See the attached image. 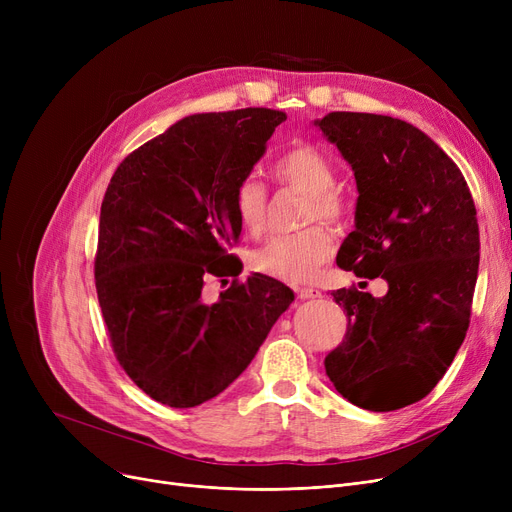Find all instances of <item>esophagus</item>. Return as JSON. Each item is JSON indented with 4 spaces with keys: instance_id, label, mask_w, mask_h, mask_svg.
<instances>
[{
    "instance_id": "34e87169",
    "label": "esophagus",
    "mask_w": 512,
    "mask_h": 512,
    "mask_svg": "<svg viewBox=\"0 0 512 512\" xmlns=\"http://www.w3.org/2000/svg\"><path fill=\"white\" fill-rule=\"evenodd\" d=\"M297 294H299L301 301H309V299H319V297H321V292H319L317 288H313V286L297 288Z\"/></svg>"
}]
</instances>
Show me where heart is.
I'll return each instance as SVG.
<instances>
[{"instance_id": "1", "label": "heart", "mask_w": 512, "mask_h": 512, "mask_svg": "<svg viewBox=\"0 0 512 512\" xmlns=\"http://www.w3.org/2000/svg\"><path fill=\"white\" fill-rule=\"evenodd\" d=\"M274 176L286 186L307 193L303 222L317 218L338 222L344 215V201L334 188L336 176L326 155L311 145H299L286 151L274 166ZM234 213L240 228L259 236L267 226V191L249 176L236 186ZM336 251L334 234L324 226H311L294 234H280L265 242L251 257L257 272L290 282L305 284L317 278L321 265L328 263Z\"/></svg>"}]
</instances>
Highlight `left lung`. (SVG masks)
I'll return each instance as SVG.
<instances>
[{"instance_id":"obj_1","label":"left lung","mask_w":512,"mask_h":512,"mask_svg":"<svg viewBox=\"0 0 512 512\" xmlns=\"http://www.w3.org/2000/svg\"><path fill=\"white\" fill-rule=\"evenodd\" d=\"M313 124L353 168L359 193L355 230L336 263L388 284L380 299L355 288L332 292L348 328L326 373L353 405L396 411L432 392L465 340L479 267L477 211L461 170L413 124L359 112Z\"/></svg>"}]
</instances>
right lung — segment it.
I'll list each match as a JSON object with an SVG mask.
<instances>
[{
	"instance_id": "obj_1",
	"label": "right lung",
	"mask_w": 512,
	"mask_h": 512,
	"mask_svg": "<svg viewBox=\"0 0 512 512\" xmlns=\"http://www.w3.org/2000/svg\"><path fill=\"white\" fill-rule=\"evenodd\" d=\"M284 112L193 114L132 151L99 215L95 286L116 359L153 400L191 409L249 367L294 292L263 274L203 299L209 276H238L236 186Z\"/></svg>"
}]
</instances>
